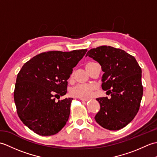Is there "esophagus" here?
<instances>
[{
  "instance_id": "esophagus-1",
  "label": "esophagus",
  "mask_w": 157,
  "mask_h": 157,
  "mask_svg": "<svg viewBox=\"0 0 157 157\" xmlns=\"http://www.w3.org/2000/svg\"><path fill=\"white\" fill-rule=\"evenodd\" d=\"M79 98L80 99L81 101H88V98Z\"/></svg>"
}]
</instances>
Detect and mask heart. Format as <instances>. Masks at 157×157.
<instances>
[{
  "instance_id": "heart-1",
  "label": "heart",
  "mask_w": 157,
  "mask_h": 157,
  "mask_svg": "<svg viewBox=\"0 0 157 157\" xmlns=\"http://www.w3.org/2000/svg\"><path fill=\"white\" fill-rule=\"evenodd\" d=\"M93 63H88L86 65V69L87 67ZM95 87L92 85L89 84H78L73 87L71 90V94L77 98H90L92 97L94 93Z\"/></svg>"
}]
</instances>
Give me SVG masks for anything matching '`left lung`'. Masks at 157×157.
Instances as JSON below:
<instances>
[{
  "instance_id": "1",
  "label": "left lung",
  "mask_w": 157,
  "mask_h": 157,
  "mask_svg": "<svg viewBox=\"0 0 157 157\" xmlns=\"http://www.w3.org/2000/svg\"><path fill=\"white\" fill-rule=\"evenodd\" d=\"M99 63L104 74L102 88L111 97L96 98L101 105L95 120L102 128L119 130L137 114L143 95L142 69L136 59L121 49L101 46L92 48L86 56Z\"/></svg>"
}]
</instances>
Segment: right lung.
Masks as SVG:
<instances>
[{"instance_id": "1", "label": "right lung", "mask_w": 157, "mask_h": 157, "mask_svg": "<svg viewBox=\"0 0 157 157\" xmlns=\"http://www.w3.org/2000/svg\"><path fill=\"white\" fill-rule=\"evenodd\" d=\"M87 49L48 51L36 55L17 74L14 101L19 117L40 136L57 134L66 124L73 98L56 101L66 94L73 68Z\"/></svg>"}]
</instances>
